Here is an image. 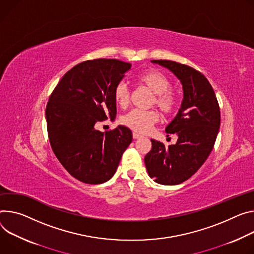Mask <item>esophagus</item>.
Instances as JSON below:
<instances>
[{
	"label": "esophagus",
	"mask_w": 254,
	"mask_h": 254,
	"mask_svg": "<svg viewBox=\"0 0 254 254\" xmlns=\"http://www.w3.org/2000/svg\"><path fill=\"white\" fill-rule=\"evenodd\" d=\"M132 137H133L134 140H136V139H140V137H142V135L139 134V133H136V132H133L132 133Z\"/></svg>",
	"instance_id": "34e87169"
}]
</instances>
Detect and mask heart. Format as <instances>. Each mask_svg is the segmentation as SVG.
Listing matches in <instances>:
<instances>
[{
    "instance_id": "heart-1",
    "label": "heart",
    "mask_w": 254,
    "mask_h": 254,
    "mask_svg": "<svg viewBox=\"0 0 254 254\" xmlns=\"http://www.w3.org/2000/svg\"><path fill=\"white\" fill-rule=\"evenodd\" d=\"M136 80L140 85L154 94L152 103L163 113L169 114L175 109L176 97L169 89L170 83L168 79L162 73L156 70H147L137 76ZM114 100L123 108L127 106L129 102V90L126 83L122 82L115 88ZM158 120L159 115L155 110L133 109L124 115L122 123L134 131L146 132Z\"/></svg>"
}]
</instances>
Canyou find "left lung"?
Instances as JSON below:
<instances>
[{
    "instance_id": "obj_1",
    "label": "left lung",
    "mask_w": 254,
    "mask_h": 254,
    "mask_svg": "<svg viewBox=\"0 0 254 254\" xmlns=\"http://www.w3.org/2000/svg\"><path fill=\"white\" fill-rule=\"evenodd\" d=\"M151 62L172 72L183 90L178 113L165 128L177 134L176 144L166 148L151 140L152 149L145 156L148 174L155 182L175 186L191 177L211 154L220 128V108L210 82L193 67L166 60Z\"/></svg>"
}]
</instances>
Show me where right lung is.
Returning <instances> with one entry per match:
<instances>
[{"label": "right lung", "instance_id": "add662e5", "mask_svg": "<svg viewBox=\"0 0 254 254\" xmlns=\"http://www.w3.org/2000/svg\"><path fill=\"white\" fill-rule=\"evenodd\" d=\"M130 66L112 59L80 63L64 75L50 97L45 118L51 146L65 170L84 183L109 180L132 141L125 126L106 132L95 127L117 117L114 90Z\"/></svg>", "mask_w": 254, "mask_h": 254}]
</instances>
